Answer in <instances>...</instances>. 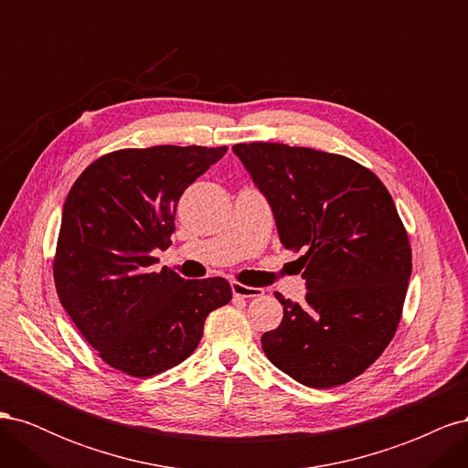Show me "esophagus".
Listing matches in <instances>:
<instances>
[{"instance_id":"esophagus-1","label":"esophagus","mask_w":468,"mask_h":468,"mask_svg":"<svg viewBox=\"0 0 468 468\" xmlns=\"http://www.w3.org/2000/svg\"><path fill=\"white\" fill-rule=\"evenodd\" d=\"M232 292L234 296H239V299H251V296H261L263 289L248 287V285H242V282H232Z\"/></svg>"}]
</instances>
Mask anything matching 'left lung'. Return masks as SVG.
Listing matches in <instances>:
<instances>
[{
	"instance_id": "1",
	"label": "left lung",
	"mask_w": 468,
	"mask_h": 468,
	"mask_svg": "<svg viewBox=\"0 0 468 468\" xmlns=\"http://www.w3.org/2000/svg\"><path fill=\"white\" fill-rule=\"evenodd\" d=\"M271 207L281 244L303 251L304 303L275 294L282 320L261 335L277 369L304 387L356 378L396 332L412 250L380 179L349 158L275 143L232 146Z\"/></svg>"
}]
</instances>
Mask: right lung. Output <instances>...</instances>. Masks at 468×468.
<instances>
[{"label": "right lung", "instance_id": "add662e5", "mask_svg": "<svg viewBox=\"0 0 468 468\" xmlns=\"http://www.w3.org/2000/svg\"><path fill=\"white\" fill-rule=\"evenodd\" d=\"M226 154L205 146L119 150L69 189L54 258L56 292L101 359L133 377L186 361L212 310L232 299L222 277L186 281L154 250L172 246L179 197Z\"/></svg>", "mask_w": 468, "mask_h": 468}]
</instances>
